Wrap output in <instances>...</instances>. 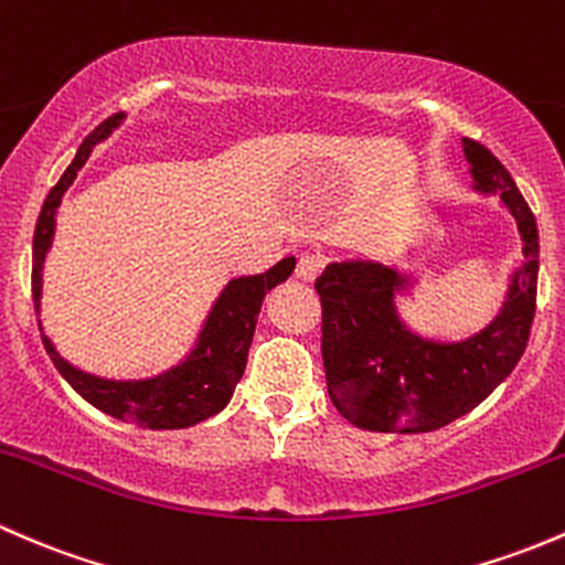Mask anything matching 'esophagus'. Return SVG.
I'll use <instances>...</instances> for the list:
<instances>
[{"label": "esophagus", "instance_id": "34e87169", "mask_svg": "<svg viewBox=\"0 0 565 565\" xmlns=\"http://www.w3.org/2000/svg\"><path fill=\"white\" fill-rule=\"evenodd\" d=\"M318 275H321V258L316 253H301L296 260V280L316 282Z\"/></svg>", "mask_w": 565, "mask_h": 565}]
</instances>
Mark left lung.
I'll return each mask as SVG.
<instances>
[{
    "label": "left lung",
    "mask_w": 565,
    "mask_h": 565,
    "mask_svg": "<svg viewBox=\"0 0 565 565\" xmlns=\"http://www.w3.org/2000/svg\"><path fill=\"white\" fill-rule=\"evenodd\" d=\"M473 190L495 195L514 217L522 260L503 307L476 334L429 340L408 329L397 296L413 277L381 260L329 264L316 280L323 307V367L331 405L370 433H433L473 411L511 375L536 316L539 228L511 173L481 143L462 138Z\"/></svg>",
    "instance_id": "left-lung-1"
}]
</instances>
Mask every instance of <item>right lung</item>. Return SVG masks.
I'll use <instances>...</instances> for the list:
<instances>
[{
    "label": "right lung",
    "instance_id": "obj_1",
    "mask_svg": "<svg viewBox=\"0 0 565 565\" xmlns=\"http://www.w3.org/2000/svg\"><path fill=\"white\" fill-rule=\"evenodd\" d=\"M121 121H125V114L108 116L100 127H95L84 138L73 162H70L67 171L62 173V179L45 198L43 209H40L32 242V299L38 316L40 296H43V264L51 242H54L56 209H60L62 195L67 193L84 162L89 160L92 149L106 141ZM294 266L296 258H282L280 264H275L264 275L236 277V280L225 285L223 294L214 301L212 312H209L206 323H203L201 334H198L190 356H184V362H179L177 367L160 372L154 377L114 381V377L92 375V372L78 370L67 359H62L54 342L45 334L43 345L54 367L62 372V377L97 411L147 429L193 427V424L214 416L231 403L236 383L242 381L244 367H247V351L249 342H253L264 296L275 285L288 280Z\"/></svg>",
    "mask_w": 565,
    "mask_h": 565
}]
</instances>
